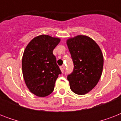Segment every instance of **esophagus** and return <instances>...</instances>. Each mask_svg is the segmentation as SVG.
Instances as JSON below:
<instances>
[{
    "label": "esophagus",
    "instance_id": "34e87169",
    "mask_svg": "<svg viewBox=\"0 0 121 121\" xmlns=\"http://www.w3.org/2000/svg\"><path fill=\"white\" fill-rule=\"evenodd\" d=\"M65 68V67L64 65H62V66H60V70H61V72H62V73H63V72H64Z\"/></svg>",
    "mask_w": 121,
    "mask_h": 121
}]
</instances>
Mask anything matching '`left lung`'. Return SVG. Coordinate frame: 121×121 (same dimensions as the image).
Listing matches in <instances>:
<instances>
[{"instance_id":"8db88e82","label":"left lung","mask_w":121,"mask_h":121,"mask_svg":"<svg viewBox=\"0 0 121 121\" xmlns=\"http://www.w3.org/2000/svg\"><path fill=\"white\" fill-rule=\"evenodd\" d=\"M74 68L67 79L70 89L78 95H84L93 89L102 75L104 58L95 41L84 35H78L66 41Z\"/></svg>"}]
</instances>
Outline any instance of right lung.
Returning <instances> with one entry per match:
<instances>
[{"label":"right lung","instance_id":"right-lung-1","mask_svg":"<svg viewBox=\"0 0 121 121\" xmlns=\"http://www.w3.org/2000/svg\"><path fill=\"white\" fill-rule=\"evenodd\" d=\"M60 39L48 35L35 37L27 44L22 60V74L29 91L38 97L53 92L55 82L61 73L53 53Z\"/></svg>","mask_w":121,"mask_h":121}]
</instances>
